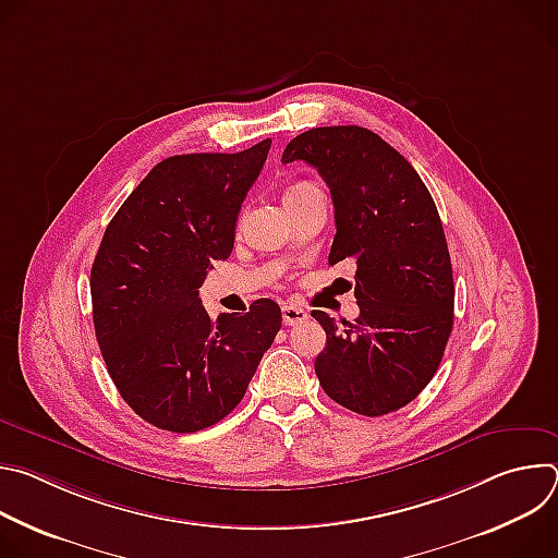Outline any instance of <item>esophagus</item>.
I'll return each mask as SVG.
<instances>
[{"mask_svg":"<svg viewBox=\"0 0 558 558\" xmlns=\"http://www.w3.org/2000/svg\"><path fill=\"white\" fill-rule=\"evenodd\" d=\"M308 317V313L304 311V308H300V306H293V304H284L282 306V323L287 325V327H293V325H300V323H304Z\"/></svg>","mask_w":558,"mask_h":558,"instance_id":"1","label":"esophagus"}]
</instances>
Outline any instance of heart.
I'll use <instances>...</instances> for the list:
<instances>
[{"mask_svg":"<svg viewBox=\"0 0 558 558\" xmlns=\"http://www.w3.org/2000/svg\"><path fill=\"white\" fill-rule=\"evenodd\" d=\"M311 190H317V187L313 183H308V181H298V183L289 185V190L284 192V198L298 196V194H304V192H311Z\"/></svg>","mask_w":558,"mask_h":558,"instance_id":"1","label":"heart"}]
</instances>
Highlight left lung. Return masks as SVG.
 Listing matches in <instances>:
<instances>
[{"label":"left lung","mask_w":558,"mask_h":558,"mask_svg":"<svg viewBox=\"0 0 558 558\" xmlns=\"http://www.w3.org/2000/svg\"><path fill=\"white\" fill-rule=\"evenodd\" d=\"M313 166L331 190L329 265L353 260L360 317L327 331L315 375L340 407L379 417L407 407L444 357L454 308L452 265L430 192L407 158L360 125L298 134L282 163Z\"/></svg>","instance_id":"obj_1"}]
</instances>
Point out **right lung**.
<instances>
[{"label": "right lung", "instance_id": "add662e5", "mask_svg": "<svg viewBox=\"0 0 558 558\" xmlns=\"http://www.w3.org/2000/svg\"><path fill=\"white\" fill-rule=\"evenodd\" d=\"M269 147L166 158L104 233L90 271L97 340L121 397L156 428L196 433L227 417L280 331L274 300L211 320L198 298L214 260L233 250Z\"/></svg>", "mask_w": 558, "mask_h": 558}]
</instances>
